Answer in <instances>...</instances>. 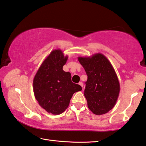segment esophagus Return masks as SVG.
Listing matches in <instances>:
<instances>
[{
	"instance_id": "34e87169",
	"label": "esophagus",
	"mask_w": 146,
	"mask_h": 146,
	"mask_svg": "<svg viewBox=\"0 0 146 146\" xmlns=\"http://www.w3.org/2000/svg\"><path fill=\"white\" fill-rule=\"evenodd\" d=\"M78 84H79L82 88H83V83H82V82H80L79 83H78Z\"/></svg>"
}]
</instances>
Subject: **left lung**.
I'll return each mask as SVG.
<instances>
[{"label": "left lung", "instance_id": "obj_1", "mask_svg": "<svg viewBox=\"0 0 146 146\" xmlns=\"http://www.w3.org/2000/svg\"><path fill=\"white\" fill-rule=\"evenodd\" d=\"M88 76L84 96L89 109L96 115L107 113L115 106L120 86L112 64L105 55L78 57Z\"/></svg>", "mask_w": 146, "mask_h": 146}]
</instances>
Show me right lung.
Returning <instances> with one entry per match:
<instances>
[{
  "mask_svg": "<svg viewBox=\"0 0 146 146\" xmlns=\"http://www.w3.org/2000/svg\"><path fill=\"white\" fill-rule=\"evenodd\" d=\"M68 56L60 49L50 53L38 69L33 80L35 98L47 112L58 115L68 107L73 95L82 87L71 81V75L63 70Z\"/></svg>",
  "mask_w": 146,
  "mask_h": 146,
  "instance_id": "obj_1",
  "label": "right lung"
}]
</instances>
